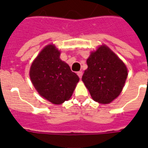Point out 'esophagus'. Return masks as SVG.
Masks as SVG:
<instances>
[{
    "label": "esophagus",
    "instance_id": "esophagus-1",
    "mask_svg": "<svg viewBox=\"0 0 148 148\" xmlns=\"http://www.w3.org/2000/svg\"><path fill=\"white\" fill-rule=\"evenodd\" d=\"M77 74L78 75V77H80V78H82V74H83V73H82V71H78L77 73Z\"/></svg>",
    "mask_w": 148,
    "mask_h": 148
}]
</instances>
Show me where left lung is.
I'll use <instances>...</instances> for the list:
<instances>
[{"instance_id": "obj_1", "label": "left lung", "mask_w": 148, "mask_h": 148, "mask_svg": "<svg viewBox=\"0 0 148 148\" xmlns=\"http://www.w3.org/2000/svg\"><path fill=\"white\" fill-rule=\"evenodd\" d=\"M87 65L82 79L92 98L101 104L112 102L124 86L127 76L126 66L106 46L91 53Z\"/></svg>"}]
</instances>
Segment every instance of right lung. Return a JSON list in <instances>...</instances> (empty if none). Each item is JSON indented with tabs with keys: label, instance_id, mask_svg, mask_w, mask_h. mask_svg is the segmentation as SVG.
Returning a JSON list of instances; mask_svg holds the SVG:
<instances>
[{
	"label": "right lung",
	"instance_id": "right-lung-1",
	"mask_svg": "<svg viewBox=\"0 0 148 148\" xmlns=\"http://www.w3.org/2000/svg\"><path fill=\"white\" fill-rule=\"evenodd\" d=\"M60 52L48 45L34 60L30 69L32 82L38 93L50 102L60 105L71 98L79 81L77 74L59 58Z\"/></svg>",
	"mask_w": 148,
	"mask_h": 148
}]
</instances>
